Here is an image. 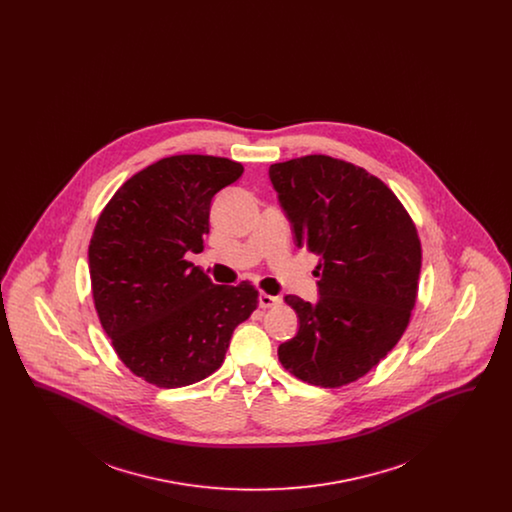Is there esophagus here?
Returning <instances> with one entry per match:
<instances>
[{"mask_svg":"<svg viewBox=\"0 0 512 512\" xmlns=\"http://www.w3.org/2000/svg\"><path fill=\"white\" fill-rule=\"evenodd\" d=\"M280 303H282V299H280L278 295H268V293L265 292L259 293V307H261V309L276 307V305H280Z\"/></svg>","mask_w":512,"mask_h":512,"instance_id":"esophagus-1","label":"esophagus"}]
</instances>
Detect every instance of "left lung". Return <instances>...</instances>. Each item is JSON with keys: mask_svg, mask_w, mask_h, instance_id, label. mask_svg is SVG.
<instances>
[{"mask_svg": "<svg viewBox=\"0 0 512 512\" xmlns=\"http://www.w3.org/2000/svg\"><path fill=\"white\" fill-rule=\"evenodd\" d=\"M297 247L318 255V301H284L299 318L278 359L303 382L340 388L365 376L403 336L422 249L413 220L370 172L328 155L268 169Z\"/></svg>", "mask_w": 512, "mask_h": 512, "instance_id": "left-lung-1", "label": "left lung"}]
</instances>
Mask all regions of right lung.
<instances>
[{"label": "right lung", "mask_w": 512, "mask_h": 512, "mask_svg": "<svg viewBox=\"0 0 512 512\" xmlns=\"http://www.w3.org/2000/svg\"><path fill=\"white\" fill-rule=\"evenodd\" d=\"M244 172L213 155H172L126 180L88 247L99 322L124 365L159 388L211 376L257 309L251 282L217 286L186 261L203 249L211 201Z\"/></svg>", "instance_id": "1"}]
</instances>
